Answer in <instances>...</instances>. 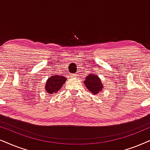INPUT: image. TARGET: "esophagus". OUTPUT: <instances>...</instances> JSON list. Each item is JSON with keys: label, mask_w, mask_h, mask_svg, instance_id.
Here are the masks:
<instances>
[{"label": "esophagus", "mask_w": 150, "mask_h": 150, "mask_svg": "<svg viewBox=\"0 0 150 150\" xmlns=\"http://www.w3.org/2000/svg\"><path fill=\"white\" fill-rule=\"evenodd\" d=\"M71 77H72V78H77L78 77V75H77V74H72V75H71Z\"/></svg>", "instance_id": "34e87169"}]
</instances>
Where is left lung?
<instances>
[{
  "instance_id": "8db88e82",
  "label": "left lung",
  "mask_w": 150,
  "mask_h": 150,
  "mask_svg": "<svg viewBox=\"0 0 150 150\" xmlns=\"http://www.w3.org/2000/svg\"><path fill=\"white\" fill-rule=\"evenodd\" d=\"M84 84L89 91L95 95L99 93V91H102L103 87L98 76L93 74L88 75L84 81Z\"/></svg>"
}]
</instances>
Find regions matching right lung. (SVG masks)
<instances>
[{
  "label": "right lung",
  "instance_id": "right-lung-1",
  "mask_svg": "<svg viewBox=\"0 0 150 150\" xmlns=\"http://www.w3.org/2000/svg\"><path fill=\"white\" fill-rule=\"evenodd\" d=\"M67 80V78L64 76L60 75H53V76L49 77L46 83L45 89L48 93L52 94L56 93L59 89H61V87L65 83V81Z\"/></svg>",
  "mask_w": 150,
  "mask_h": 150
}]
</instances>
